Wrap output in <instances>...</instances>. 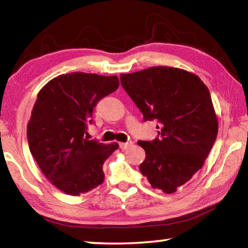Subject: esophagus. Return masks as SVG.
<instances>
[{"instance_id": "obj_1", "label": "esophagus", "mask_w": 248, "mask_h": 248, "mask_svg": "<svg viewBox=\"0 0 248 248\" xmlns=\"http://www.w3.org/2000/svg\"><path fill=\"white\" fill-rule=\"evenodd\" d=\"M131 145H132V142L131 141H129V142H120L119 148L121 150H127L129 146H131Z\"/></svg>"}]
</instances>
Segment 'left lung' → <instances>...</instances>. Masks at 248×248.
I'll use <instances>...</instances> for the list:
<instances>
[{
    "mask_svg": "<svg viewBox=\"0 0 248 248\" xmlns=\"http://www.w3.org/2000/svg\"><path fill=\"white\" fill-rule=\"evenodd\" d=\"M120 81L144 120L158 123V138L138 142L145 151L141 173L155 189L173 194L203 166L217 139L208 87L198 75L171 66L120 74Z\"/></svg>",
    "mask_w": 248,
    "mask_h": 248,
    "instance_id": "8db88e82",
    "label": "left lung"
}]
</instances>
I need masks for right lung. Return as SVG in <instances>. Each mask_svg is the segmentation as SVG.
I'll return each instance as SVG.
<instances>
[{
	"instance_id": "add662e5",
	"label": "right lung",
	"mask_w": 248,
	"mask_h": 248,
	"mask_svg": "<svg viewBox=\"0 0 248 248\" xmlns=\"http://www.w3.org/2000/svg\"><path fill=\"white\" fill-rule=\"evenodd\" d=\"M119 86V79L74 72L52 78L39 91L27 124L31 153L50 183L71 196L104 182L103 164L119 148L85 137L93 108Z\"/></svg>"
}]
</instances>
